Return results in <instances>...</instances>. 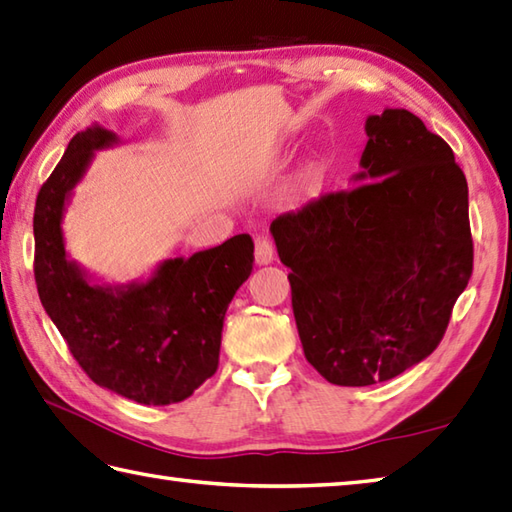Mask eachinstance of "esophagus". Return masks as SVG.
<instances>
[{
  "mask_svg": "<svg viewBox=\"0 0 512 512\" xmlns=\"http://www.w3.org/2000/svg\"><path fill=\"white\" fill-rule=\"evenodd\" d=\"M275 259V246L268 237H259L255 242V264L266 266Z\"/></svg>",
  "mask_w": 512,
  "mask_h": 512,
  "instance_id": "esophagus-1",
  "label": "esophagus"
}]
</instances>
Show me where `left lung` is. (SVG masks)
I'll return each instance as SVG.
<instances>
[{
	"label": "left lung",
	"instance_id": "obj_1",
	"mask_svg": "<svg viewBox=\"0 0 512 512\" xmlns=\"http://www.w3.org/2000/svg\"><path fill=\"white\" fill-rule=\"evenodd\" d=\"M350 182L270 224L304 355L326 382H388L433 353L473 273L468 184L404 108L366 117Z\"/></svg>",
	"mask_w": 512,
	"mask_h": 512
}]
</instances>
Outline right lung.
<instances>
[{
    "instance_id": "right-lung-1",
    "label": "right lung",
    "mask_w": 512,
    "mask_h": 512,
    "mask_svg": "<svg viewBox=\"0 0 512 512\" xmlns=\"http://www.w3.org/2000/svg\"><path fill=\"white\" fill-rule=\"evenodd\" d=\"M122 144L93 124L77 133L37 195L35 282L70 353L97 386L144 406L184 402L215 375L228 304L253 270L242 233L190 257L162 259L148 277L108 284L66 253L64 215L97 150Z\"/></svg>"
}]
</instances>
